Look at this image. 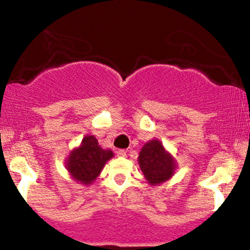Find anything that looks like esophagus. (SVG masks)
I'll list each match as a JSON object with an SVG mask.
<instances>
[{
	"label": "esophagus",
	"mask_w": 250,
	"mask_h": 250,
	"mask_svg": "<svg viewBox=\"0 0 250 250\" xmlns=\"http://www.w3.org/2000/svg\"><path fill=\"white\" fill-rule=\"evenodd\" d=\"M117 156H120V157H125V156H127V152H125V150H118Z\"/></svg>",
	"instance_id": "34e87169"
}]
</instances>
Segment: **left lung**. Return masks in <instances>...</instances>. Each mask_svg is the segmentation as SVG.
Masks as SVG:
<instances>
[{"mask_svg": "<svg viewBox=\"0 0 250 250\" xmlns=\"http://www.w3.org/2000/svg\"><path fill=\"white\" fill-rule=\"evenodd\" d=\"M140 169L151 186H157L172 179L176 161L158 139H152L141 147L138 157Z\"/></svg>", "mask_w": 250, "mask_h": 250, "instance_id": "obj_1", "label": "left lung"}]
</instances>
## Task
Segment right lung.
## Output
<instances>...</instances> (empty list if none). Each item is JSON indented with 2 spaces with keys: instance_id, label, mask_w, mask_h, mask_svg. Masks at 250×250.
<instances>
[{
  "instance_id": "1",
  "label": "right lung",
  "mask_w": 250,
  "mask_h": 250,
  "mask_svg": "<svg viewBox=\"0 0 250 250\" xmlns=\"http://www.w3.org/2000/svg\"><path fill=\"white\" fill-rule=\"evenodd\" d=\"M113 156L110 148H103L99 145L94 135H85L80 145L70 151L65 166L75 181L88 186L94 183Z\"/></svg>"
}]
</instances>
